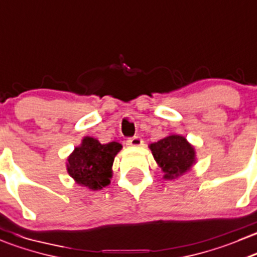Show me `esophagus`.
<instances>
[{
	"label": "esophagus",
	"instance_id": "1",
	"mask_svg": "<svg viewBox=\"0 0 257 257\" xmlns=\"http://www.w3.org/2000/svg\"><path fill=\"white\" fill-rule=\"evenodd\" d=\"M142 144H143V141H142L141 137L138 136L133 137V138H129L128 141H126V146L129 147H141Z\"/></svg>",
	"mask_w": 257,
	"mask_h": 257
}]
</instances>
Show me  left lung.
I'll return each mask as SVG.
<instances>
[{
	"label": "left lung",
	"instance_id": "left-lung-1",
	"mask_svg": "<svg viewBox=\"0 0 257 257\" xmlns=\"http://www.w3.org/2000/svg\"><path fill=\"white\" fill-rule=\"evenodd\" d=\"M166 179L178 178L196 163V152L184 137L171 134L149 146Z\"/></svg>",
	"mask_w": 257,
	"mask_h": 257
}]
</instances>
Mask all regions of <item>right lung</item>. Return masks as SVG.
Here are the masks:
<instances>
[{
	"mask_svg": "<svg viewBox=\"0 0 257 257\" xmlns=\"http://www.w3.org/2000/svg\"><path fill=\"white\" fill-rule=\"evenodd\" d=\"M121 144L110 142L101 144L98 139L85 137L81 144L69 156L68 173L78 184L98 191L110 183L113 162Z\"/></svg>",
	"mask_w": 257,
	"mask_h": 257,
	"instance_id": "1",
	"label": "right lung"
}]
</instances>
